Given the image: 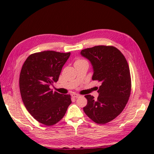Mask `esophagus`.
<instances>
[{"mask_svg":"<svg viewBox=\"0 0 154 154\" xmlns=\"http://www.w3.org/2000/svg\"><path fill=\"white\" fill-rule=\"evenodd\" d=\"M72 97H73V98H79V96H80V95L79 94H76V93H73V94H72Z\"/></svg>","mask_w":154,"mask_h":154,"instance_id":"1","label":"esophagus"}]
</instances>
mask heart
Returning <instances> with one entry per match:
<instances>
[{"mask_svg": "<svg viewBox=\"0 0 154 154\" xmlns=\"http://www.w3.org/2000/svg\"><path fill=\"white\" fill-rule=\"evenodd\" d=\"M81 61H83V60H77L75 62H81Z\"/></svg>", "mask_w": 154, "mask_h": 154, "instance_id": "obj_1", "label": "heart"}]
</instances>
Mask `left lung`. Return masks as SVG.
Masks as SVG:
<instances>
[{
    "label": "left lung",
    "instance_id": "8db88e82",
    "mask_svg": "<svg viewBox=\"0 0 154 154\" xmlns=\"http://www.w3.org/2000/svg\"><path fill=\"white\" fill-rule=\"evenodd\" d=\"M81 55L92 65V80L101 83L96 100L93 96H85L88 104L83 111L96 123L106 124L122 113L128 101L131 92L128 64L122 52L113 46H94L83 49Z\"/></svg>",
    "mask_w": 154,
    "mask_h": 154
}]
</instances>
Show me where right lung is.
I'll list each match as a JSON object with an SVG mask.
<instances>
[{
    "label": "right lung",
    "mask_w": 154,
    "mask_h": 154,
    "mask_svg": "<svg viewBox=\"0 0 154 154\" xmlns=\"http://www.w3.org/2000/svg\"><path fill=\"white\" fill-rule=\"evenodd\" d=\"M71 53L44 51L30 55L20 75V90L25 107L36 121L52 126L61 120L71 103V95L53 92L62 66Z\"/></svg>",
    "instance_id": "right-lung-1"
}]
</instances>
